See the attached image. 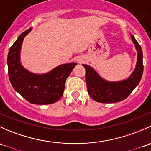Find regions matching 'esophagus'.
I'll list each match as a JSON object with an SVG mask.
<instances>
[{
	"label": "esophagus",
	"mask_w": 151,
	"mask_h": 151,
	"mask_svg": "<svg viewBox=\"0 0 151 151\" xmlns=\"http://www.w3.org/2000/svg\"><path fill=\"white\" fill-rule=\"evenodd\" d=\"M77 61H79V63H83L84 60H83V59H82V58H79V59L77 60Z\"/></svg>",
	"instance_id": "1"
}]
</instances>
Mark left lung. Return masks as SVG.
<instances>
[{
  "label": "left lung",
  "instance_id": "obj_1",
  "mask_svg": "<svg viewBox=\"0 0 151 151\" xmlns=\"http://www.w3.org/2000/svg\"><path fill=\"white\" fill-rule=\"evenodd\" d=\"M131 37L137 51V61L135 69L126 80L119 82L106 81L93 68L88 65L82 64L86 71L85 80L89 96L97 102L111 104L123 101L137 86L142 78L143 72L142 48L134 36L131 35Z\"/></svg>",
  "mask_w": 151,
  "mask_h": 151
}]
</instances>
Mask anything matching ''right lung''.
Masks as SVG:
<instances>
[{"label": "right lung", "mask_w": 151, "mask_h": 151, "mask_svg": "<svg viewBox=\"0 0 151 151\" xmlns=\"http://www.w3.org/2000/svg\"><path fill=\"white\" fill-rule=\"evenodd\" d=\"M32 28L22 32L10 47L7 58L9 77L13 88L28 102L47 105L57 102L64 91L65 83L77 63L60 65L50 72L35 74L22 66L20 61L22 44Z\"/></svg>", "instance_id": "obj_1"}]
</instances>
